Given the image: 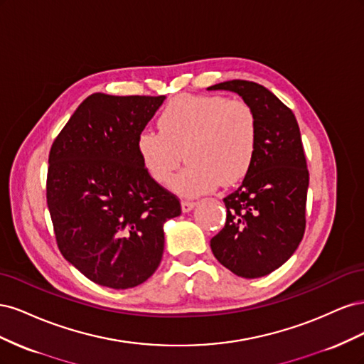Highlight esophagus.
Listing matches in <instances>:
<instances>
[{
	"label": "esophagus",
	"mask_w": 364,
	"mask_h": 364,
	"mask_svg": "<svg viewBox=\"0 0 364 364\" xmlns=\"http://www.w3.org/2000/svg\"><path fill=\"white\" fill-rule=\"evenodd\" d=\"M194 206H196V202H193V200H182V211L183 213L191 211Z\"/></svg>",
	"instance_id": "1"
}]
</instances>
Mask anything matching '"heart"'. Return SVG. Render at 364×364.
<instances>
[{"label": "heart", "instance_id": "1", "mask_svg": "<svg viewBox=\"0 0 364 364\" xmlns=\"http://www.w3.org/2000/svg\"><path fill=\"white\" fill-rule=\"evenodd\" d=\"M158 127L159 132H139V159L153 181L168 185L185 158L188 165L174 181V190L182 196L196 197L218 185H234L255 161L259 121L243 98L179 95L164 107Z\"/></svg>", "mask_w": 364, "mask_h": 364}]
</instances>
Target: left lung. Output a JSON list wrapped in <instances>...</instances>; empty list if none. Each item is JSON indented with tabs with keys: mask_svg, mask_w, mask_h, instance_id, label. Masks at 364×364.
<instances>
[{
	"mask_svg": "<svg viewBox=\"0 0 364 364\" xmlns=\"http://www.w3.org/2000/svg\"><path fill=\"white\" fill-rule=\"evenodd\" d=\"M208 90L237 92L259 121L255 161L243 183L223 199L226 223L211 238V249L237 277H266L293 255L305 232L310 174L299 124L290 107L255 82L229 80Z\"/></svg>",
	"mask_w": 364,
	"mask_h": 364,
	"instance_id": "1",
	"label": "left lung"
}]
</instances>
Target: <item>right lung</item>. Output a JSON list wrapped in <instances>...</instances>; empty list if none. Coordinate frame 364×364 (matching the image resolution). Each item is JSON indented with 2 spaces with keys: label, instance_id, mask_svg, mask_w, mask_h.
<instances>
[{
  "label": "right lung",
  "instance_id": "right-lung-1",
  "mask_svg": "<svg viewBox=\"0 0 364 364\" xmlns=\"http://www.w3.org/2000/svg\"><path fill=\"white\" fill-rule=\"evenodd\" d=\"M164 100L92 94L53 141L47 205L58 247L103 287L124 290L147 281L162 259L164 223L182 213L136 150L139 132Z\"/></svg>",
  "mask_w": 364,
  "mask_h": 364
}]
</instances>
